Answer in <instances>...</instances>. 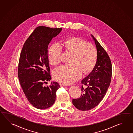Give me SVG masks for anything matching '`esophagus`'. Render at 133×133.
<instances>
[{
	"label": "esophagus",
	"instance_id": "1",
	"mask_svg": "<svg viewBox=\"0 0 133 133\" xmlns=\"http://www.w3.org/2000/svg\"><path fill=\"white\" fill-rule=\"evenodd\" d=\"M59 85L61 87H66L67 85V84H63V83H60Z\"/></svg>",
	"mask_w": 133,
	"mask_h": 133
}]
</instances>
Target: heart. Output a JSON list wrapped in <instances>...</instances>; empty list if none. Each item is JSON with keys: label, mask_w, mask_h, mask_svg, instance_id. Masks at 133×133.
Instances as JSON below:
<instances>
[{"label": "heart", "mask_w": 133, "mask_h": 133, "mask_svg": "<svg viewBox=\"0 0 133 133\" xmlns=\"http://www.w3.org/2000/svg\"><path fill=\"white\" fill-rule=\"evenodd\" d=\"M63 44L66 50L74 54L71 62L72 64L56 68L53 71V77L56 81L69 84L78 80L82 71L88 73L93 70L97 61V49L93 44L76 37L66 40ZM62 52V46L58 43L50 46L48 57L51 65H58L61 62Z\"/></svg>", "instance_id": "obj_1"}]
</instances>
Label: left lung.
I'll return each instance as SVG.
<instances>
[{
	"mask_svg": "<svg viewBox=\"0 0 133 133\" xmlns=\"http://www.w3.org/2000/svg\"><path fill=\"white\" fill-rule=\"evenodd\" d=\"M91 36L97 49V61L92 72L81 81V97L72 101L75 107L83 111L91 110L101 102L110 85L112 76L109 55L97 39Z\"/></svg>",
	"mask_w": 133,
	"mask_h": 133,
	"instance_id": "left-lung-1",
	"label": "left lung"
}]
</instances>
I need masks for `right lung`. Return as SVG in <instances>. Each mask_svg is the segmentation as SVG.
<instances>
[{
	"label": "right lung",
	"instance_id": "1",
	"mask_svg": "<svg viewBox=\"0 0 133 133\" xmlns=\"http://www.w3.org/2000/svg\"><path fill=\"white\" fill-rule=\"evenodd\" d=\"M61 28L38 26L27 39L21 52L18 75L27 100L38 109H45L55 102L56 91L60 86L51 79L48 49L52 38L61 32Z\"/></svg>",
	"mask_w": 133,
	"mask_h": 133
}]
</instances>
